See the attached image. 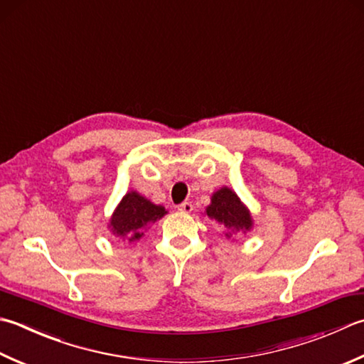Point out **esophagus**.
I'll list each match as a JSON object with an SVG mask.
<instances>
[{
    "mask_svg": "<svg viewBox=\"0 0 364 364\" xmlns=\"http://www.w3.org/2000/svg\"><path fill=\"white\" fill-rule=\"evenodd\" d=\"M178 210H180L181 213H191L192 210H194V206H192L191 202H183L181 205H178Z\"/></svg>",
    "mask_w": 364,
    "mask_h": 364,
    "instance_id": "obj_1",
    "label": "esophagus"
}]
</instances>
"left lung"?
Returning <instances> with one entry per match:
<instances>
[{
  "mask_svg": "<svg viewBox=\"0 0 364 364\" xmlns=\"http://www.w3.org/2000/svg\"><path fill=\"white\" fill-rule=\"evenodd\" d=\"M206 215L215 219L223 229L230 232H245L252 225L249 211L240 202L238 196L229 188H223L216 194H213L211 205L206 208ZM230 232H227V237H230Z\"/></svg>",
  "mask_w": 364,
  "mask_h": 364,
  "instance_id": "1",
  "label": "left lung"
}]
</instances>
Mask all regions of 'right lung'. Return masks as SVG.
I'll list each match as a JSON object with an SVG mask.
<instances>
[{"label":"right lung","mask_w":364,"mask_h":364,"mask_svg":"<svg viewBox=\"0 0 364 364\" xmlns=\"http://www.w3.org/2000/svg\"><path fill=\"white\" fill-rule=\"evenodd\" d=\"M166 208L154 205L137 192H129L123 197L117 211L112 216V232L121 240L137 241L149 229V225L166 215Z\"/></svg>","instance_id":"obj_1"}]
</instances>
